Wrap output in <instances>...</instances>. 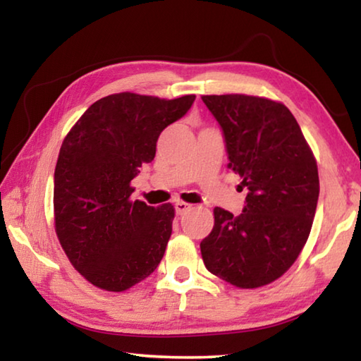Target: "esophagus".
Instances as JSON below:
<instances>
[{
	"label": "esophagus",
	"mask_w": 361,
	"mask_h": 361,
	"mask_svg": "<svg viewBox=\"0 0 361 361\" xmlns=\"http://www.w3.org/2000/svg\"><path fill=\"white\" fill-rule=\"evenodd\" d=\"M191 210V205L186 204V202H181V200H178V202L175 204V212L176 215H185L186 212Z\"/></svg>",
	"instance_id": "esophagus-1"
}]
</instances>
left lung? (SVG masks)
I'll use <instances>...</instances> for the list:
<instances>
[{
  "mask_svg": "<svg viewBox=\"0 0 361 361\" xmlns=\"http://www.w3.org/2000/svg\"><path fill=\"white\" fill-rule=\"evenodd\" d=\"M202 100L223 130L228 167L248 189L240 215L213 210L204 264L231 285L258 288L283 276L307 242L320 192L315 157L282 103L242 94Z\"/></svg>",
  "mask_w": 361,
  "mask_h": 361,
  "instance_id": "1",
  "label": "left lung"
}]
</instances>
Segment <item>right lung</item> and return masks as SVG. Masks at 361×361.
Masks as SVG:
<instances>
[{"mask_svg": "<svg viewBox=\"0 0 361 361\" xmlns=\"http://www.w3.org/2000/svg\"><path fill=\"white\" fill-rule=\"evenodd\" d=\"M194 100L103 97L63 140L54 173L56 232L76 271L102 290L124 291L142 282L166 253L173 207L132 202L130 181L154 159L161 132Z\"/></svg>", "mask_w": 361, "mask_h": 361, "instance_id": "right-lung-1", "label": "right lung"}]
</instances>
